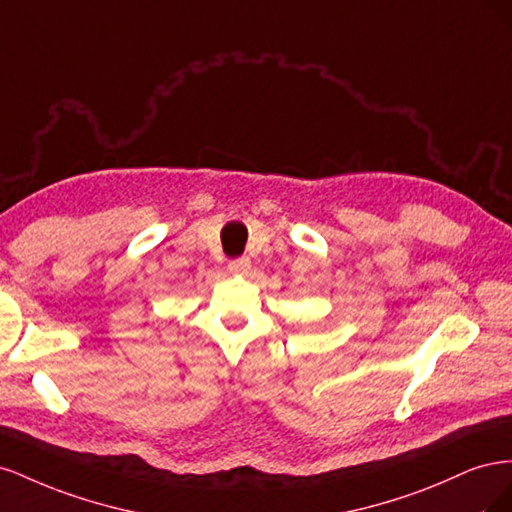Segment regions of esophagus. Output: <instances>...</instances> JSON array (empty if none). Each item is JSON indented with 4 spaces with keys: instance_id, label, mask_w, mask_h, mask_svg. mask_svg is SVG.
I'll list each match as a JSON object with an SVG mask.
<instances>
[{
    "instance_id": "34e87169",
    "label": "esophagus",
    "mask_w": 512,
    "mask_h": 512,
    "mask_svg": "<svg viewBox=\"0 0 512 512\" xmlns=\"http://www.w3.org/2000/svg\"><path fill=\"white\" fill-rule=\"evenodd\" d=\"M228 269H230V273H247V269H250V258L247 256L232 258L228 262Z\"/></svg>"
}]
</instances>
